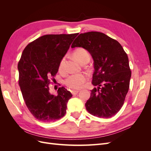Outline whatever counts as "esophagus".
I'll return each instance as SVG.
<instances>
[{"mask_svg":"<svg viewBox=\"0 0 151 151\" xmlns=\"http://www.w3.org/2000/svg\"><path fill=\"white\" fill-rule=\"evenodd\" d=\"M79 92V91H75V90H73V91H71V93L73 95H76L77 94H78V93Z\"/></svg>","mask_w":151,"mask_h":151,"instance_id":"1","label":"esophagus"}]
</instances>
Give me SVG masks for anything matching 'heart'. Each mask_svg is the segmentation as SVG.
I'll use <instances>...</instances> for the list:
<instances>
[{"label":"heart","instance_id":"obj_1","mask_svg":"<svg viewBox=\"0 0 151 151\" xmlns=\"http://www.w3.org/2000/svg\"><path fill=\"white\" fill-rule=\"evenodd\" d=\"M74 55L77 60L81 63L86 60H89L90 55L88 50L84 48H79L76 50ZM65 57H63L58 65V70L60 72H63L65 70ZM88 79V76L84 74H76L68 76L65 80V84L68 88L74 89H79L83 88L84 84Z\"/></svg>","mask_w":151,"mask_h":151}]
</instances>
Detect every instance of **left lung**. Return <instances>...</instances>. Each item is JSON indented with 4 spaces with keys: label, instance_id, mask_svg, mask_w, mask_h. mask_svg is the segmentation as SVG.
I'll return each instance as SVG.
<instances>
[{
    "label": "left lung",
    "instance_id": "8db88e82",
    "mask_svg": "<svg viewBox=\"0 0 151 151\" xmlns=\"http://www.w3.org/2000/svg\"><path fill=\"white\" fill-rule=\"evenodd\" d=\"M71 47H83L94 60L92 84L86 103L87 111L99 118H110L120 111L129 91L131 70L129 58L122 45L103 33L91 31L80 34Z\"/></svg>",
    "mask_w": 151,
    "mask_h": 151
}]
</instances>
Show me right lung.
Instances as JSON below:
<instances>
[{
    "mask_svg": "<svg viewBox=\"0 0 151 151\" xmlns=\"http://www.w3.org/2000/svg\"><path fill=\"white\" fill-rule=\"evenodd\" d=\"M78 35H44L22 52L17 65L19 85L27 108L39 121L55 122L65 115L72 94L61 87L57 96L51 94L49 84L55 81L59 63Z\"/></svg>",
    "mask_w": 151,
    "mask_h": 151,
    "instance_id": "1",
    "label": "right lung"
}]
</instances>
